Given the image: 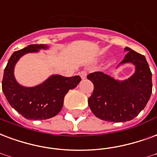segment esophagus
<instances>
[{
  "label": "esophagus",
  "instance_id": "34e87169",
  "mask_svg": "<svg viewBox=\"0 0 157 157\" xmlns=\"http://www.w3.org/2000/svg\"><path fill=\"white\" fill-rule=\"evenodd\" d=\"M79 75L81 76V78L82 79H86V71H80V72H79Z\"/></svg>",
  "mask_w": 157,
  "mask_h": 157
}]
</instances>
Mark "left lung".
Instances as JSON below:
<instances>
[{
	"label": "left lung",
	"mask_w": 157,
	"mask_h": 157,
	"mask_svg": "<svg viewBox=\"0 0 157 157\" xmlns=\"http://www.w3.org/2000/svg\"><path fill=\"white\" fill-rule=\"evenodd\" d=\"M119 65L132 63L136 71L130 78L115 80L101 71L87 75L94 85L88 105L96 117L111 122H125L137 117L152 92L151 72L146 57L129 47Z\"/></svg>",
	"instance_id": "8db88e82"
}]
</instances>
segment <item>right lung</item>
<instances>
[{
	"label": "right lung",
	"instance_id": "obj_1",
	"mask_svg": "<svg viewBox=\"0 0 157 157\" xmlns=\"http://www.w3.org/2000/svg\"><path fill=\"white\" fill-rule=\"evenodd\" d=\"M40 49H48V46L43 44L30 45L14 52L5 68L2 80V90L10 106L28 120H46L57 115L63 106L66 94L82 80L79 75L65 77L52 75L33 87L21 86L14 76L15 65L25 54L38 52Z\"/></svg>",
	"mask_w": 157,
	"mask_h": 157
}]
</instances>
